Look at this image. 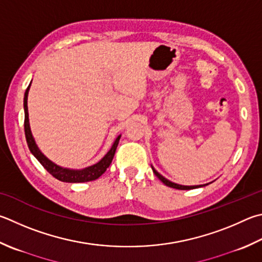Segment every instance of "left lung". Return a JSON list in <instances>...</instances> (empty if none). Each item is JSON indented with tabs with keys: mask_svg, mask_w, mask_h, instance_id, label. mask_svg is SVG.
<instances>
[{
	"mask_svg": "<svg viewBox=\"0 0 262 262\" xmlns=\"http://www.w3.org/2000/svg\"><path fill=\"white\" fill-rule=\"evenodd\" d=\"M152 170H154L156 177L158 178L161 181V182L165 183L166 185H167V187H170V188L179 189V190H190V189H196V188H199V187H203V185H190V187H188V185H180V184H177V183H173V182H170V181H168L167 179H165L163 175H160L154 167H152Z\"/></svg>",
	"mask_w": 262,
	"mask_h": 262,
	"instance_id": "obj_1",
	"label": "left lung"
}]
</instances>
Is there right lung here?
<instances>
[{
  "label": "right lung",
  "instance_id": "1",
  "mask_svg": "<svg viewBox=\"0 0 262 262\" xmlns=\"http://www.w3.org/2000/svg\"><path fill=\"white\" fill-rule=\"evenodd\" d=\"M30 87H31V83L27 87L25 92V97H24V108H25V121H24V127H25V136H26L27 145L30 147L32 154L34 155L35 158L40 161V164L43 166L47 170H48L52 177L59 181H63V182L79 183V182H88V181H94L98 179L104 172H105L106 168L112 163V159L113 157H115L120 136L117 137V140L115 141V143H113L111 150L108 151L105 155V157H104L101 161H98L97 164H95L93 166H90V167H87L81 170H74V169L59 167V166L51 163V161L47 158V157H45L43 154H42L39 149H37L34 139H33L32 136L30 122H28V108H27V96H28V90H30Z\"/></svg>",
  "mask_w": 262,
  "mask_h": 262
}]
</instances>
